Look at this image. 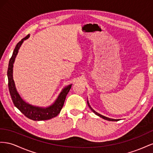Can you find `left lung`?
<instances>
[{"instance_id":"obj_1","label":"left lung","mask_w":153,"mask_h":153,"mask_svg":"<svg viewBox=\"0 0 153 153\" xmlns=\"http://www.w3.org/2000/svg\"><path fill=\"white\" fill-rule=\"evenodd\" d=\"M87 104H88V106H89V107L90 108V109L92 111V112H93L96 115H98L99 117H101V118H103V119H105V120H107V121H119V119H111V118L106 117H105V116H103V115H101V114H98V112H96L95 110H94L93 109H92V108H91V106H90L89 103V101H88V100H87Z\"/></svg>"}]
</instances>
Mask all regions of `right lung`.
<instances>
[{
    "label": "right lung",
    "mask_w": 153,
    "mask_h": 153,
    "mask_svg": "<svg viewBox=\"0 0 153 153\" xmlns=\"http://www.w3.org/2000/svg\"><path fill=\"white\" fill-rule=\"evenodd\" d=\"M30 35L28 34L24 38H23L20 42H18L16 45V47L13 51L12 56L9 62L7 69V78H8V87L9 91L13 102L16 107L20 112L25 115L27 118L33 120V121H45V120L50 119L53 117H56L60 113L64 105L66 97L70 90L72 84L69 85L64 87L59 95L58 98L55 101V102L48 107L43 108L39 106H33L26 103L23 100L16 89L15 82L13 77V64L15 62L16 55L18 54V50L20 49L22 44L24 40H26L29 38Z\"/></svg>",
    "instance_id": "add662e5"
}]
</instances>
